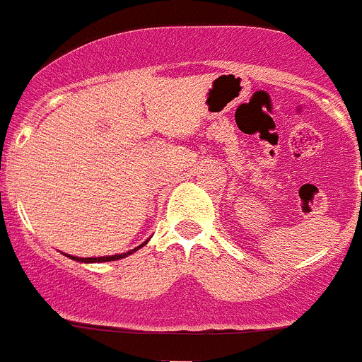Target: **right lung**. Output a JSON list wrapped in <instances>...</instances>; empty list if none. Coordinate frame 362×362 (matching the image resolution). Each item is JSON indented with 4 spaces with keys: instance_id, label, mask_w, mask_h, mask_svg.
I'll return each instance as SVG.
<instances>
[{
    "instance_id": "add662e5",
    "label": "right lung",
    "mask_w": 362,
    "mask_h": 362,
    "mask_svg": "<svg viewBox=\"0 0 362 362\" xmlns=\"http://www.w3.org/2000/svg\"><path fill=\"white\" fill-rule=\"evenodd\" d=\"M145 245V243H143ZM141 245V246H143ZM141 246H137V248H141ZM137 248H134V250L127 252V254H119V255H108V257H74V255H69L70 259H74V261H81V263H107V261H116V259H123L127 257V255L134 254V252L137 250Z\"/></svg>"
}]
</instances>
